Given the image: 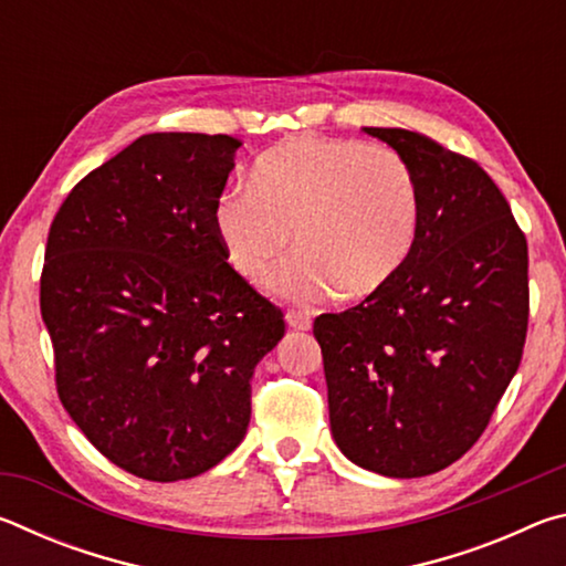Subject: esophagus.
I'll return each instance as SVG.
<instances>
[{"instance_id":"obj_1","label":"esophagus","mask_w":566,"mask_h":566,"mask_svg":"<svg viewBox=\"0 0 566 566\" xmlns=\"http://www.w3.org/2000/svg\"><path fill=\"white\" fill-rule=\"evenodd\" d=\"M286 324H290L292 329H302V332H306L312 327V317L310 314H304V312H286Z\"/></svg>"}]
</instances>
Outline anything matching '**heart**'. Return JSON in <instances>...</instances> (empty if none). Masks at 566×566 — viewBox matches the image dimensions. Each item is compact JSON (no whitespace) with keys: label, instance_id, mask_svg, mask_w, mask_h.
Masks as SVG:
<instances>
[{"label":"heart","instance_id":"heart-1","mask_svg":"<svg viewBox=\"0 0 566 566\" xmlns=\"http://www.w3.org/2000/svg\"><path fill=\"white\" fill-rule=\"evenodd\" d=\"M421 222L415 169L399 151L354 139L296 134L256 159L252 187L227 189L214 227L229 264L247 282L272 276L274 292L312 304L337 290L364 300L407 264Z\"/></svg>","mask_w":566,"mask_h":566}]
</instances>
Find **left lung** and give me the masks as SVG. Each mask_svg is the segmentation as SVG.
I'll use <instances>...</instances> for the list:
<instances>
[{
    "label": "left lung",
    "mask_w": 566,
    "mask_h": 566,
    "mask_svg": "<svg viewBox=\"0 0 566 566\" xmlns=\"http://www.w3.org/2000/svg\"><path fill=\"white\" fill-rule=\"evenodd\" d=\"M364 132L415 169L421 222L385 290L314 319L332 437L369 472L427 476L474 447L520 369L530 252L474 159L419 132Z\"/></svg>",
    "instance_id": "obj_1"
}]
</instances>
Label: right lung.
Here are the masks:
<instances>
[{"mask_svg": "<svg viewBox=\"0 0 566 566\" xmlns=\"http://www.w3.org/2000/svg\"><path fill=\"white\" fill-rule=\"evenodd\" d=\"M229 134H145L90 171L56 212L40 310L64 409L134 476L177 482L234 452L280 306L227 262L214 227Z\"/></svg>", "mask_w": 566, "mask_h": 566, "instance_id": "right-lung-1", "label": "right lung"}]
</instances>
